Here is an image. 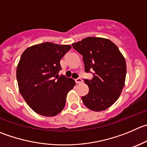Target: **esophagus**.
Returning <instances> with one entry per match:
<instances>
[{"mask_svg": "<svg viewBox=\"0 0 147 147\" xmlns=\"http://www.w3.org/2000/svg\"><path fill=\"white\" fill-rule=\"evenodd\" d=\"M75 82H76V84H81L82 83V79L81 78H78V79H75Z\"/></svg>", "mask_w": 147, "mask_h": 147, "instance_id": "34e87169", "label": "esophagus"}]
</instances>
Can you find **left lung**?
<instances>
[{"instance_id": "obj_1", "label": "left lung", "mask_w": 147, "mask_h": 147, "mask_svg": "<svg viewBox=\"0 0 147 147\" xmlns=\"http://www.w3.org/2000/svg\"><path fill=\"white\" fill-rule=\"evenodd\" d=\"M72 46L83 56L85 71H94L92 79H84L89 90L82 102L93 111L106 110L118 100L125 85L123 55L116 45L102 37H86Z\"/></svg>"}]
</instances>
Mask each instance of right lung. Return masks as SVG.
<instances>
[{"label": "right lung", "instance_id": "add662e5", "mask_svg": "<svg viewBox=\"0 0 147 147\" xmlns=\"http://www.w3.org/2000/svg\"><path fill=\"white\" fill-rule=\"evenodd\" d=\"M71 48L70 45L47 42L31 46L22 53L16 68L19 92L37 114L55 116L65 107L67 94L76 83L58 74L60 61Z\"/></svg>", "mask_w": 147, "mask_h": 147}]
</instances>
